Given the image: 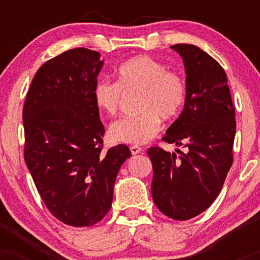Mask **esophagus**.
Masks as SVG:
<instances>
[{
    "instance_id": "34e87169",
    "label": "esophagus",
    "mask_w": 260,
    "mask_h": 260,
    "mask_svg": "<svg viewBox=\"0 0 260 260\" xmlns=\"http://www.w3.org/2000/svg\"><path fill=\"white\" fill-rule=\"evenodd\" d=\"M142 151H143V149L140 148V147H138V145H132V147H131V153H132L133 155H137V154L142 153Z\"/></svg>"
}]
</instances>
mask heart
Segmentation results:
<instances>
[{
  "label": "heart",
  "mask_w": 260,
  "mask_h": 260,
  "mask_svg": "<svg viewBox=\"0 0 260 260\" xmlns=\"http://www.w3.org/2000/svg\"><path fill=\"white\" fill-rule=\"evenodd\" d=\"M123 90L142 92L139 115L120 118L110 127L111 138L127 144H145L153 139L161 129V118H175L186 100V84L180 74L145 55L121 64L117 82L99 80L94 86L92 96L100 110L115 115L120 109Z\"/></svg>",
  "instance_id": "b5f03b06"
}]
</instances>
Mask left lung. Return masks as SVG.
<instances>
[{"instance_id": "obj_1", "label": "left lung", "mask_w": 260, "mask_h": 260, "mask_svg": "<svg viewBox=\"0 0 260 260\" xmlns=\"http://www.w3.org/2000/svg\"><path fill=\"white\" fill-rule=\"evenodd\" d=\"M186 70V100L162 140L183 147L169 153L148 149L153 164L151 196L175 220L192 219L213 204L232 165L236 120L228 77L219 62L198 46L176 44Z\"/></svg>"}]
</instances>
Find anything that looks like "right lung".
<instances>
[{
    "mask_svg": "<svg viewBox=\"0 0 260 260\" xmlns=\"http://www.w3.org/2000/svg\"><path fill=\"white\" fill-rule=\"evenodd\" d=\"M104 61L78 47L39 68L23 107L24 160L41 199L74 228L99 222L111 208L127 145L103 151L105 128L92 96Z\"/></svg>",
    "mask_w": 260,
    "mask_h": 260,
    "instance_id": "add662e5",
    "label": "right lung"
}]
</instances>
